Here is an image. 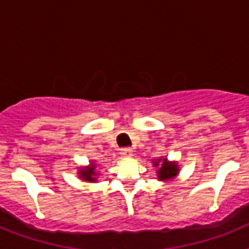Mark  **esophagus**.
I'll return each mask as SVG.
<instances>
[{
  "label": "esophagus",
  "mask_w": 249,
  "mask_h": 249,
  "mask_svg": "<svg viewBox=\"0 0 249 249\" xmlns=\"http://www.w3.org/2000/svg\"><path fill=\"white\" fill-rule=\"evenodd\" d=\"M120 154H121V155H123V156H126V158H128V156H132L133 150H132V148H129V147L121 148V152H120Z\"/></svg>",
  "instance_id": "34e87169"
}]
</instances>
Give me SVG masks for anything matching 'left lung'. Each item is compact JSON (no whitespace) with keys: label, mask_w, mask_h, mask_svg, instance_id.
<instances>
[{"label":"left lung","mask_w":249,"mask_h":249,"mask_svg":"<svg viewBox=\"0 0 249 249\" xmlns=\"http://www.w3.org/2000/svg\"><path fill=\"white\" fill-rule=\"evenodd\" d=\"M154 165L159 166L158 169V178L160 181H169L172 178H174L178 174V165L174 161H168L166 159H161L159 158L158 160L152 161Z\"/></svg>","instance_id":"1"}]
</instances>
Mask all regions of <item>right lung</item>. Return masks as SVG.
Here are the masks:
<instances>
[{"label":"right lung","instance_id":"1","mask_svg":"<svg viewBox=\"0 0 249 249\" xmlns=\"http://www.w3.org/2000/svg\"><path fill=\"white\" fill-rule=\"evenodd\" d=\"M79 176L80 178H83L84 181H88V182H94L97 181V172H95V164H90L89 166H85V168H81L79 170Z\"/></svg>","mask_w":249,"mask_h":249}]
</instances>
